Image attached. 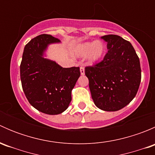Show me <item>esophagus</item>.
Here are the masks:
<instances>
[{
    "mask_svg": "<svg viewBox=\"0 0 155 155\" xmlns=\"http://www.w3.org/2000/svg\"><path fill=\"white\" fill-rule=\"evenodd\" d=\"M80 73H81V75L85 74V68H84L83 67H81L80 68Z\"/></svg>",
    "mask_w": 155,
    "mask_h": 155,
    "instance_id": "34e87169",
    "label": "esophagus"
}]
</instances>
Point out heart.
Segmentation results:
<instances>
[{"label":"heart","mask_w":155,"mask_h":155,"mask_svg":"<svg viewBox=\"0 0 155 155\" xmlns=\"http://www.w3.org/2000/svg\"><path fill=\"white\" fill-rule=\"evenodd\" d=\"M107 52V46L103 41L85 42L78 46L76 54L80 57L87 55V61L91 64L97 63L104 58Z\"/></svg>","instance_id":"heart-1"}]
</instances>
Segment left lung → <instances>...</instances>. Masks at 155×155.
Returning <instances> with one entry per match:
<instances>
[{
  "instance_id": "obj_1",
  "label": "left lung",
  "mask_w": 155,
  "mask_h": 155,
  "mask_svg": "<svg viewBox=\"0 0 155 155\" xmlns=\"http://www.w3.org/2000/svg\"><path fill=\"white\" fill-rule=\"evenodd\" d=\"M101 39L107 43L108 52L101 62L86 67L85 73L95 106L115 112L135 97L141 82L140 62L131 43L120 36L109 34Z\"/></svg>"
}]
</instances>
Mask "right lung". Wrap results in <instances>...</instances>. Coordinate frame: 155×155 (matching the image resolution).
<instances>
[{
  "label": "right lung",
  "mask_w": 155,
  "mask_h": 155,
  "mask_svg": "<svg viewBox=\"0 0 155 155\" xmlns=\"http://www.w3.org/2000/svg\"><path fill=\"white\" fill-rule=\"evenodd\" d=\"M60 42L48 34L34 37L25 46L20 65L21 85L28 101L48 115H58L68 109L72 90L80 76L79 68H63L44 58L48 46Z\"/></svg>",
  "instance_id": "1"
}]
</instances>
